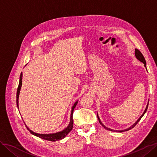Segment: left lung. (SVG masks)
I'll return each instance as SVG.
<instances>
[{
	"label": "left lung",
	"instance_id": "1",
	"mask_svg": "<svg viewBox=\"0 0 157 157\" xmlns=\"http://www.w3.org/2000/svg\"><path fill=\"white\" fill-rule=\"evenodd\" d=\"M136 50V52H135V55H136V57L137 58V59H139L140 61H141L142 63H144V65H145V67H146V61H145V58H144V56H143V54H141V52L139 50H137V49H136L135 50ZM148 105H149V103H147V107H146V109H145V111H144V113H143V115H142L140 117V118L138 120H137L136 122V123H134V124H133L131 127H130L129 128H128V129H126V130H120V131H118V130H112V129H110V128H107L105 125H103L102 123H101V121H100V119H99V117H98V120H99V123H100V124L102 125V126H103L104 128H105V129H107V130H110V131H113V132H125V131H128V130H130V129H132V128H134L137 124V122H138L140 120H141V118L143 117V116L144 115V114L146 113V111H147V108H148Z\"/></svg>",
	"mask_w": 157,
	"mask_h": 157
}]
</instances>
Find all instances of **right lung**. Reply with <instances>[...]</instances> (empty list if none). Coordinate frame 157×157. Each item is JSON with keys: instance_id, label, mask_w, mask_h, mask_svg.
I'll list each match as a JSON object with an SVG mask.
<instances>
[{"instance_id": "1", "label": "right lung", "mask_w": 157, "mask_h": 157, "mask_svg": "<svg viewBox=\"0 0 157 157\" xmlns=\"http://www.w3.org/2000/svg\"><path fill=\"white\" fill-rule=\"evenodd\" d=\"M22 77H23V74L22 73L20 75V82H19V86L17 88V94H16V103H17V106L18 107V98H19V94H20V89H21V86L22 84ZM77 101L76 102L74 105L72 107V111H71V121L69 124L67 128H66L63 131H61L60 132H58L56 133V134H37V133H35L33 132V131H31V130L29 129L26 125V127L27 128V130H29L32 134L35 135L37 137H40V138H42L43 140H46L48 141H58L60 140L63 139L64 137H65V136H67V135L69 134V133L73 129V111L74 109L77 105Z\"/></svg>"}]
</instances>
